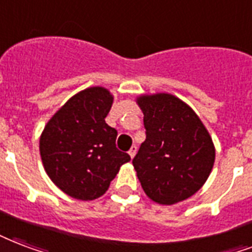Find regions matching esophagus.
<instances>
[{
  "label": "esophagus",
  "instance_id": "esophagus-1",
  "mask_svg": "<svg viewBox=\"0 0 252 252\" xmlns=\"http://www.w3.org/2000/svg\"><path fill=\"white\" fill-rule=\"evenodd\" d=\"M136 152H137V147H136V145H132V148H130L129 152H128V153H129L130 158H133L134 155H136Z\"/></svg>",
  "mask_w": 252,
  "mask_h": 252
}]
</instances>
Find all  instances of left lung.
<instances>
[{
    "mask_svg": "<svg viewBox=\"0 0 252 252\" xmlns=\"http://www.w3.org/2000/svg\"><path fill=\"white\" fill-rule=\"evenodd\" d=\"M147 139L132 164L145 194L174 205L195 194L216 160V148L197 113L170 94L141 95Z\"/></svg>",
    "mask_w": 252,
    "mask_h": 252,
    "instance_id": "8db88e82",
    "label": "left lung"
}]
</instances>
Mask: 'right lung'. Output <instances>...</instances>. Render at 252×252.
<instances>
[{
  "label": "right lung",
  "mask_w": 252,
  "mask_h": 252,
  "mask_svg": "<svg viewBox=\"0 0 252 252\" xmlns=\"http://www.w3.org/2000/svg\"><path fill=\"white\" fill-rule=\"evenodd\" d=\"M112 103L107 88H86L58 109L42 132L39 153L46 173L72 198H99L130 160L116 148L118 130L105 123Z\"/></svg>",
  "instance_id": "1"
}]
</instances>
